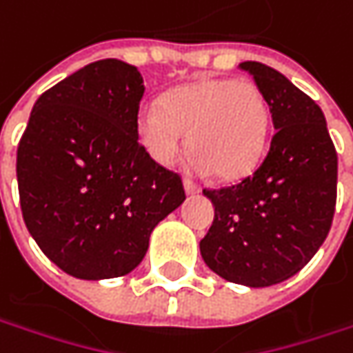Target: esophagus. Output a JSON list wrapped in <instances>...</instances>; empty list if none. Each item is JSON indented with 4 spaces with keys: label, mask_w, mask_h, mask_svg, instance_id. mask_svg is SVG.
<instances>
[{
    "label": "esophagus",
    "mask_w": 353,
    "mask_h": 353,
    "mask_svg": "<svg viewBox=\"0 0 353 353\" xmlns=\"http://www.w3.org/2000/svg\"><path fill=\"white\" fill-rule=\"evenodd\" d=\"M184 192H186L188 196H190V194H198V192H200V186L192 183V181H184Z\"/></svg>",
    "instance_id": "34e87169"
}]
</instances>
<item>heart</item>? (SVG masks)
Masks as SVG:
<instances>
[{
	"instance_id": "b5f03b06",
	"label": "heart",
	"mask_w": 353,
	"mask_h": 353,
	"mask_svg": "<svg viewBox=\"0 0 353 353\" xmlns=\"http://www.w3.org/2000/svg\"><path fill=\"white\" fill-rule=\"evenodd\" d=\"M271 112L248 80H198L170 92L163 102L139 108L135 129L145 153L169 167L184 149V133L194 167L237 181L257 169L267 149Z\"/></svg>"
}]
</instances>
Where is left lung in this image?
I'll return each instance as SVG.
<instances>
[{"label": "left lung", "instance_id": "obj_1", "mask_svg": "<svg viewBox=\"0 0 353 353\" xmlns=\"http://www.w3.org/2000/svg\"><path fill=\"white\" fill-rule=\"evenodd\" d=\"M267 100L275 135L257 170L239 184L204 190L214 222L200 255L216 275L271 287L296 275L330 232L338 155L319 103L261 62H241Z\"/></svg>", "mask_w": 353, "mask_h": 353}]
</instances>
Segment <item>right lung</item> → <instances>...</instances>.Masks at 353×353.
Wrapping results in <instances>:
<instances>
[{
	"label": "right lung",
	"instance_id": "add662e5",
	"mask_svg": "<svg viewBox=\"0 0 353 353\" xmlns=\"http://www.w3.org/2000/svg\"><path fill=\"white\" fill-rule=\"evenodd\" d=\"M137 66L103 59L47 90L17 147L23 220L41 251L84 281L141 263L161 220L184 202L181 176L145 153Z\"/></svg>",
	"mask_w": 353,
	"mask_h": 353
}]
</instances>
